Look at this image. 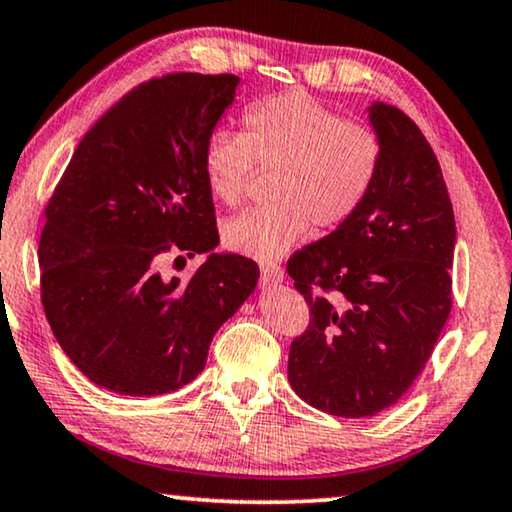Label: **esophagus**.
I'll return each mask as SVG.
<instances>
[{"label":"esophagus","instance_id":"esophagus-1","mask_svg":"<svg viewBox=\"0 0 512 512\" xmlns=\"http://www.w3.org/2000/svg\"><path fill=\"white\" fill-rule=\"evenodd\" d=\"M262 280L266 285H278V282L285 280V271L280 269L278 264H262Z\"/></svg>","mask_w":512,"mask_h":512}]
</instances>
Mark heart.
<instances>
[{
  "mask_svg": "<svg viewBox=\"0 0 512 512\" xmlns=\"http://www.w3.org/2000/svg\"><path fill=\"white\" fill-rule=\"evenodd\" d=\"M243 135L213 131L202 151L204 179L225 207L246 197L257 170H276L273 202L227 220L225 246L273 262L310 230H335L368 200L381 165V140L368 124L303 91L248 105Z\"/></svg>",
  "mask_w": 512,
  "mask_h": 512,
  "instance_id": "obj_1",
  "label": "heart"
}]
</instances>
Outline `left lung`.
<instances>
[{
	"mask_svg": "<svg viewBox=\"0 0 512 512\" xmlns=\"http://www.w3.org/2000/svg\"><path fill=\"white\" fill-rule=\"evenodd\" d=\"M381 165L347 223L287 262L310 305L287 377L326 414L363 418L398 402L421 375L451 315L455 216L439 160L393 105H368Z\"/></svg>",
	"mask_w": 512,
	"mask_h": 512,
	"instance_id": "left-lung-1",
	"label": "left lung"
}]
</instances>
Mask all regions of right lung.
<instances>
[{
	"mask_svg": "<svg viewBox=\"0 0 512 512\" xmlns=\"http://www.w3.org/2000/svg\"><path fill=\"white\" fill-rule=\"evenodd\" d=\"M239 82L174 73L133 89L82 137L45 209L43 310L91 384L133 398L190 384L213 335L255 292L253 259L213 250L202 167ZM170 252L208 259L186 281L167 279L159 266Z\"/></svg>",
	"mask_w": 512,
	"mask_h": 512,
	"instance_id": "obj_1",
	"label": "right lung"
}]
</instances>
